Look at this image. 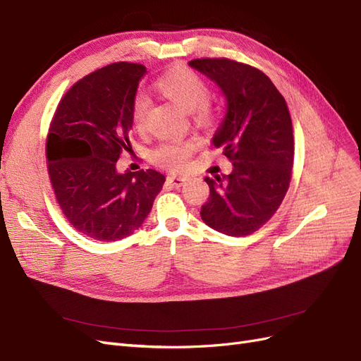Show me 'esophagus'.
Wrapping results in <instances>:
<instances>
[{
  "label": "esophagus",
  "mask_w": 361,
  "mask_h": 361,
  "mask_svg": "<svg viewBox=\"0 0 361 361\" xmlns=\"http://www.w3.org/2000/svg\"><path fill=\"white\" fill-rule=\"evenodd\" d=\"M185 181H188V177H184V176H169L168 177V183L176 185V188H180V185H183Z\"/></svg>",
  "instance_id": "34e87169"
}]
</instances>
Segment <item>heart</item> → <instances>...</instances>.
Segmentation results:
<instances>
[{"label":"heart","instance_id":"obj_1","mask_svg":"<svg viewBox=\"0 0 361 361\" xmlns=\"http://www.w3.org/2000/svg\"><path fill=\"white\" fill-rule=\"evenodd\" d=\"M156 88L161 94L176 102L177 104L192 112L195 121L210 123L212 109L208 106L210 90L207 84L188 67H173L156 80ZM149 100L144 92H137L132 103V118L136 127H141L145 121ZM195 151V144L190 141H172L160 144L151 157L157 165L171 169H181Z\"/></svg>","mask_w":361,"mask_h":361}]
</instances>
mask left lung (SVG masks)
I'll list each match as a JSON object with an SVG mask.
<instances>
[{
  "label": "left lung",
  "instance_id": "8db88e82",
  "mask_svg": "<svg viewBox=\"0 0 361 361\" xmlns=\"http://www.w3.org/2000/svg\"><path fill=\"white\" fill-rule=\"evenodd\" d=\"M189 66L216 82L226 99L212 142L232 164L229 176L204 178L210 197L201 217L222 234L249 235L269 222L289 188L294 136L286 102L270 78L249 64L201 58Z\"/></svg>",
  "mask_w": 361,
  "mask_h": 361
}]
</instances>
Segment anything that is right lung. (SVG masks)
I'll return each instance as SVG.
<instances>
[{
    "label": "right lung",
    "mask_w": 361,
    "mask_h": 361,
    "mask_svg": "<svg viewBox=\"0 0 361 361\" xmlns=\"http://www.w3.org/2000/svg\"><path fill=\"white\" fill-rule=\"evenodd\" d=\"M142 64L114 63L79 79L51 121L46 159L55 197L80 234L117 241L142 226L165 176L154 169L117 171L132 149V103Z\"/></svg>",
    "instance_id": "right-lung-1"
}]
</instances>
